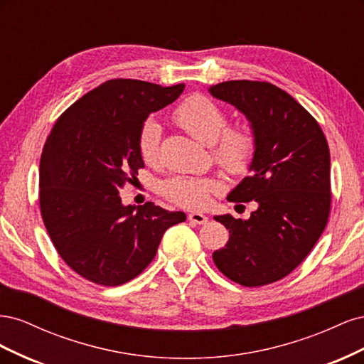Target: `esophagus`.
Instances as JSON below:
<instances>
[{"label":"esophagus","mask_w":364,"mask_h":364,"mask_svg":"<svg viewBox=\"0 0 364 364\" xmlns=\"http://www.w3.org/2000/svg\"><path fill=\"white\" fill-rule=\"evenodd\" d=\"M188 222L196 223V225H206L208 217L200 213H191V214H188Z\"/></svg>","instance_id":"1"}]
</instances>
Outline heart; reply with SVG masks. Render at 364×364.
Instances as JSON below:
<instances>
[{
  "label": "heart",
  "instance_id": "b5f03b06",
  "mask_svg": "<svg viewBox=\"0 0 364 364\" xmlns=\"http://www.w3.org/2000/svg\"><path fill=\"white\" fill-rule=\"evenodd\" d=\"M173 119L186 134L203 144H211L214 161L232 176L246 174L257 155V135L247 123L228 124L225 109L211 98L196 94L174 109ZM162 126L158 119L147 118L138 135V151L147 165L161 161ZM165 199L171 203L202 209L211 197L222 191V183L214 178L197 176H174L161 186Z\"/></svg>",
  "mask_w": 364,
  "mask_h": 364
}]
</instances>
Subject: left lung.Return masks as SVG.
Returning a JSON list of instances; mask_svg holds the SVG:
<instances>
[{
    "mask_svg": "<svg viewBox=\"0 0 364 364\" xmlns=\"http://www.w3.org/2000/svg\"><path fill=\"white\" fill-rule=\"evenodd\" d=\"M252 123L257 155L229 202H257L249 220L217 215L229 241L213 253L217 269L245 287L290 274L322 235L331 213L329 149L316 118L269 82L230 80L209 87Z\"/></svg>",
    "mask_w": 364,
    "mask_h": 364,
    "instance_id": "1",
    "label": "left lung"
}]
</instances>
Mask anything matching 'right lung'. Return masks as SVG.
I'll return each mask as SVG.
<instances>
[{
    "instance_id": "obj_1",
    "label": "right lung",
    "mask_w": 364,
    "mask_h": 364,
    "mask_svg": "<svg viewBox=\"0 0 364 364\" xmlns=\"http://www.w3.org/2000/svg\"><path fill=\"white\" fill-rule=\"evenodd\" d=\"M185 85L114 79L85 94L54 123L39 164V206L60 258L82 278L106 287L136 278L156 255L181 211L153 202L123 206L119 190L144 168L138 135L151 112Z\"/></svg>"
}]
</instances>
